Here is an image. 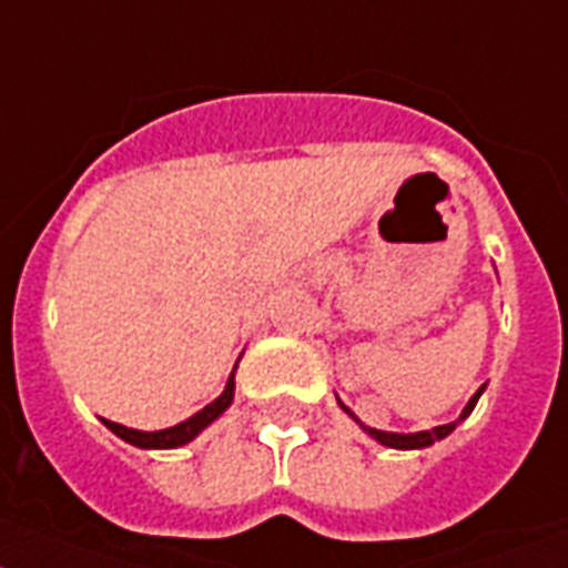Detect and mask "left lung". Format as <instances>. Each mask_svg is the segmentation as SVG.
I'll return each mask as SVG.
<instances>
[{"label":"left lung","mask_w":568,"mask_h":568,"mask_svg":"<svg viewBox=\"0 0 568 568\" xmlns=\"http://www.w3.org/2000/svg\"><path fill=\"white\" fill-rule=\"evenodd\" d=\"M481 392H485V386H481L479 392H476V395L470 397V400H467V406H464V409H462V415H458V420H453V424L433 426V429H424V433H383V429H374V426H365L363 420H359L357 415H354V412H351L348 406H345V403L339 400V397H336V403H339V406H342V412H348L351 418H354L359 426H363V433L372 435L374 442L383 444V447H392V449H424V447H433V444H435V442H442V438H447V435L453 433V429H456V426L462 424V420L467 418V415H470L473 409H476V403H479Z\"/></svg>","instance_id":"1"}]
</instances>
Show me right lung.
<instances>
[{"label":"right lung","instance_id":"right-lung-1","mask_svg":"<svg viewBox=\"0 0 568 568\" xmlns=\"http://www.w3.org/2000/svg\"><path fill=\"white\" fill-rule=\"evenodd\" d=\"M234 372H237V365L232 368V374H229L226 379V388H223V395L217 397V400H211L209 406H203V409L196 412V415H191L189 420H182V424L176 426H168V429H156V433H144V429H130V426H121L115 424V420H104V426L110 429V433H115L121 438V442L133 444V447H142V449H176V447H185V444H191L196 438V435L203 433L205 426H211L214 420L223 415V412L232 406L234 400Z\"/></svg>","mask_w":568,"mask_h":568}]
</instances>
